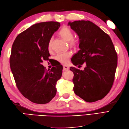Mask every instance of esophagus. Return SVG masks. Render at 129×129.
<instances>
[{
	"label": "esophagus",
	"instance_id": "obj_1",
	"mask_svg": "<svg viewBox=\"0 0 129 129\" xmlns=\"http://www.w3.org/2000/svg\"><path fill=\"white\" fill-rule=\"evenodd\" d=\"M63 69L65 71L68 70L69 69V67L67 65H63Z\"/></svg>",
	"mask_w": 129,
	"mask_h": 129
}]
</instances>
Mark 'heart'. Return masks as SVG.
I'll list each match as a JSON object with an SVG mask.
<instances>
[{"label": "heart", "instance_id": "obj_1", "mask_svg": "<svg viewBox=\"0 0 129 129\" xmlns=\"http://www.w3.org/2000/svg\"><path fill=\"white\" fill-rule=\"evenodd\" d=\"M59 35L65 41L69 43V45L70 47L73 48H76L78 46V42L75 39H73V33L69 28H68L67 26L63 27L59 31ZM48 49L49 51L51 50V39L49 41L48 44ZM71 56H72V53L70 52H65V53H60L57 54L56 58L60 62L67 63Z\"/></svg>", "mask_w": 129, "mask_h": 129}]
</instances>
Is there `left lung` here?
Here are the masks:
<instances>
[{"label": "left lung", "mask_w": 129, "mask_h": 129, "mask_svg": "<svg viewBox=\"0 0 129 129\" xmlns=\"http://www.w3.org/2000/svg\"><path fill=\"white\" fill-rule=\"evenodd\" d=\"M79 38V50L72 59L76 66L86 64L84 70L71 67L75 94L86 102L102 99L113 86L117 55L110 37L91 21L69 22ZM73 59H72V58Z\"/></svg>", "instance_id": "8db88e82"}]
</instances>
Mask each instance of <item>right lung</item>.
Listing matches in <instances>:
<instances>
[{"label":"right lung","instance_id":"add662e5","mask_svg":"<svg viewBox=\"0 0 129 129\" xmlns=\"http://www.w3.org/2000/svg\"><path fill=\"white\" fill-rule=\"evenodd\" d=\"M60 26L56 21L35 24L19 34L12 45L10 66L16 85L34 103H48L56 95L62 65L47 70L42 62L49 60V41Z\"/></svg>","mask_w":129,"mask_h":129}]
</instances>
